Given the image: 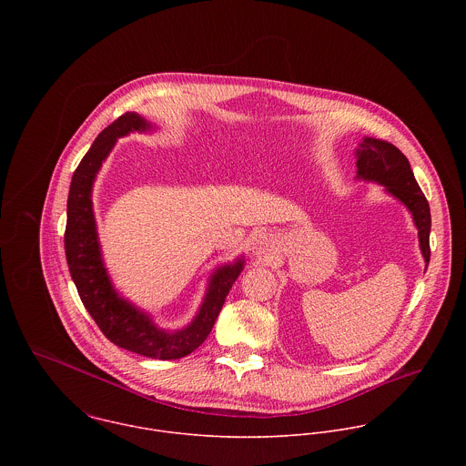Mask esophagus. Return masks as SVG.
Returning a JSON list of instances; mask_svg holds the SVG:
<instances>
[{
	"label": "esophagus",
	"mask_w": 466,
	"mask_h": 466,
	"mask_svg": "<svg viewBox=\"0 0 466 466\" xmlns=\"http://www.w3.org/2000/svg\"><path fill=\"white\" fill-rule=\"evenodd\" d=\"M255 249H257V251H258V253H266V249H267L266 240H262V238H260V240H257V244H255Z\"/></svg>",
	"instance_id": "34e87169"
}]
</instances>
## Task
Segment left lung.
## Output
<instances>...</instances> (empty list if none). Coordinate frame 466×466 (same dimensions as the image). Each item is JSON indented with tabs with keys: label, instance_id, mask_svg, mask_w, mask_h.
Returning a JSON list of instances; mask_svg holds the SVG:
<instances>
[{
	"label": "left lung",
	"instance_id": "8db88e82",
	"mask_svg": "<svg viewBox=\"0 0 466 466\" xmlns=\"http://www.w3.org/2000/svg\"><path fill=\"white\" fill-rule=\"evenodd\" d=\"M357 176L366 181H377L399 198L412 213L418 228L420 248L425 262L431 260V208L421 194L407 157L388 141L364 137L357 150Z\"/></svg>",
	"mask_w": 466,
	"mask_h": 466
}]
</instances>
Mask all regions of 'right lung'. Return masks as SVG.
Listing matches in <instances>:
<instances>
[{"instance_id": "add662e5", "label": "right lung", "mask_w": 466, "mask_h": 466, "mask_svg": "<svg viewBox=\"0 0 466 466\" xmlns=\"http://www.w3.org/2000/svg\"><path fill=\"white\" fill-rule=\"evenodd\" d=\"M147 127L148 124L139 115L126 113L96 136L71 177L65 249L69 274L78 296L102 333L113 344L133 353L170 360L192 353L206 340L244 264L238 260L237 264L222 267L213 274L198 318L181 332L168 333L156 329L148 316L118 298L100 258L91 187L116 137L131 131H145Z\"/></svg>"}]
</instances>
